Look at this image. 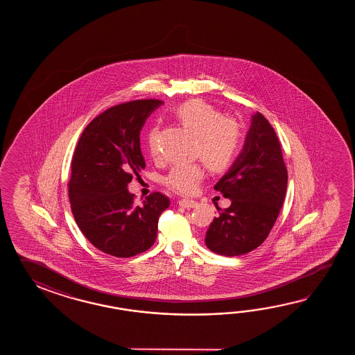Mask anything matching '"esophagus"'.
<instances>
[{
    "label": "esophagus",
    "mask_w": 355,
    "mask_h": 355,
    "mask_svg": "<svg viewBox=\"0 0 355 355\" xmlns=\"http://www.w3.org/2000/svg\"><path fill=\"white\" fill-rule=\"evenodd\" d=\"M179 205L182 207V208H194L198 205L196 200H193V199H180L179 200Z\"/></svg>",
    "instance_id": "1"
}]
</instances>
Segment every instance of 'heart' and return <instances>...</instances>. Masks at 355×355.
Masks as SVG:
<instances>
[{
    "label": "heart",
    "instance_id": "b5f03b06",
    "mask_svg": "<svg viewBox=\"0 0 355 355\" xmlns=\"http://www.w3.org/2000/svg\"><path fill=\"white\" fill-rule=\"evenodd\" d=\"M175 115L185 128L196 135L193 155L203 159L211 171H225L234 164L242 144V125L236 118L223 115L216 106L199 98L180 104L176 107ZM157 132L156 127H152L146 136L152 157L159 156ZM203 178L204 165L196 161L171 167L164 182L175 193L188 196L196 191Z\"/></svg>",
    "mask_w": 355,
    "mask_h": 355
}]
</instances>
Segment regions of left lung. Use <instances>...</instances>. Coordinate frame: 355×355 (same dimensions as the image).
Listing matches in <instances>:
<instances>
[{"label":"left lung","instance_id":"8db88e82","mask_svg":"<svg viewBox=\"0 0 355 355\" xmlns=\"http://www.w3.org/2000/svg\"><path fill=\"white\" fill-rule=\"evenodd\" d=\"M287 167L275 130L264 115L252 116L240 156L214 185L231 199L218 208L205 234L207 248L223 257H239L259 248L270 234L287 191Z\"/></svg>","mask_w":355,"mask_h":355}]
</instances>
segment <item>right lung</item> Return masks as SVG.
Segmentation results:
<instances>
[{"mask_svg":"<svg viewBox=\"0 0 355 355\" xmlns=\"http://www.w3.org/2000/svg\"><path fill=\"white\" fill-rule=\"evenodd\" d=\"M157 98L112 106L83 129L72 157L68 196L76 223L85 237L107 255L136 257L157 237L161 213L170 199L155 191L135 203L127 185L146 167L139 133Z\"/></svg>","mask_w":355,"mask_h":355,"instance_id":"right-lung-1","label":"right lung"}]
</instances>
